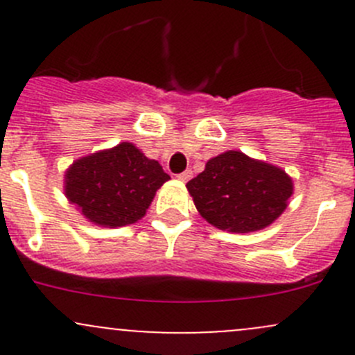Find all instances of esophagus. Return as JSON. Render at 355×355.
<instances>
[{
    "instance_id": "34e87169",
    "label": "esophagus",
    "mask_w": 355,
    "mask_h": 355,
    "mask_svg": "<svg viewBox=\"0 0 355 355\" xmlns=\"http://www.w3.org/2000/svg\"><path fill=\"white\" fill-rule=\"evenodd\" d=\"M191 178H192V170H185L178 175V180H182V182H189Z\"/></svg>"
}]
</instances>
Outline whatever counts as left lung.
<instances>
[{
  "label": "left lung",
  "instance_id": "obj_1",
  "mask_svg": "<svg viewBox=\"0 0 355 355\" xmlns=\"http://www.w3.org/2000/svg\"><path fill=\"white\" fill-rule=\"evenodd\" d=\"M187 191L207 223L232 234H249L270 227L287 209L293 184L282 168L227 151L211 157Z\"/></svg>",
  "mask_w": 355,
  "mask_h": 355
}]
</instances>
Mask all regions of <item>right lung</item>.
<instances>
[{"instance_id":"obj_1","label":"right lung","mask_w":355,"mask_h":355,"mask_svg":"<svg viewBox=\"0 0 355 355\" xmlns=\"http://www.w3.org/2000/svg\"><path fill=\"white\" fill-rule=\"evenodd\" d=\"M166 180L170 175L156 159L121 142L73 161L65 173V196L89 221L118 228L141 220Z\"/></svg>"}]
</instances>
